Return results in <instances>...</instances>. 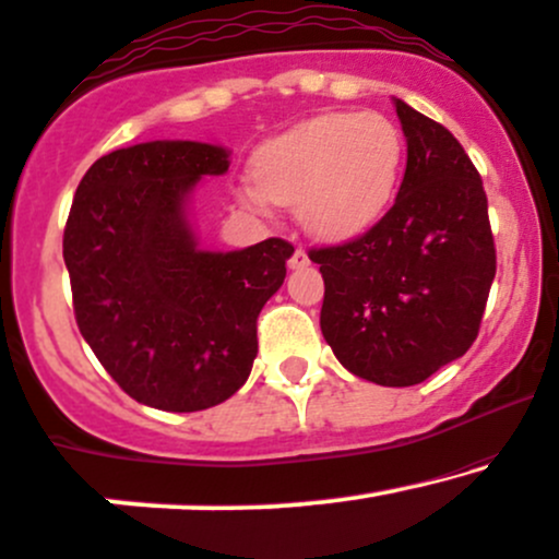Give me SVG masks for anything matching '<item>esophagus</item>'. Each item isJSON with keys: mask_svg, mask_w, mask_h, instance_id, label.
Listing matches in <instances>:
<instances>
[{"mask_svg": "<svg viewBox=\"0 0 559 559\" xmlns=\"http://www.w3.org/2000/svg\"><path fill=\"white\" fill-rule=\"evenodd\" d=\"M309 263H311L309 255H306L300 248H296V250H293L290 261H287V266H290V269H306V266H309Z\"/></svg>", "mask_w": 559, "mask_h": 559, "instance_id": "34e87169", "label": "esophagus"}]
</instances>
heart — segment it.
Here are the masks:
<instances>
[{
    "mask_svg": "<svg viewBox=\"0 0 559 559\" xmlns=\"http://www.w3.org/2000/svg\"><path fill=\"white\" fill-rule=\"evenodd\" d=\"M404 142L380 112H328L269 140L240 198L296 205L309 235L346 242L380 222L396 192Z\"/></svg>",
    "mask_w": 559,
    "mask_h": 559,
    "instance_id": "1",
    "label": "heart"
}]
</instances>
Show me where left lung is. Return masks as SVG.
Returning <instances> with one entry per match:
<instances>
[{"label":"left lung","mask_w":559,"mask_h":559,"mask_svg":"<svg viewBox=\"0 0 559 559\" xmlns=\"http://www.w3.org/2000/svg\"><path fill=\"white\" fill-rule=\"evenodd\" d=\"M406 171L393 209L359 240L311 250L322 324L337 361L388 388L428 380L478 337L497 274L488 200L449 129L393 99Z\"/></svg>","instance_id":"obj_1"}]
</instances>
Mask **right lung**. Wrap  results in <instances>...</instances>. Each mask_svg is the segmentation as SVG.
<instances>
[{
	"instance_id": "add662e5",
	"label": "right lung",
	"mask_w": 559,
	"mask_h": 559,
	"mask_svg": "<svg viewBox=\"0 0 559 559\" xmlns=\"http://www.w3.org/2000/svg\"><path fill=\"white\" fill-rule=\"evenodd\" d=\"M229 171V150L155 140L92 163L62 237L84 341L131 399L200 412L246 385L255 319L285 282L290 242L200 248L190 200Z\"/></svg>"
}]
</instances>
